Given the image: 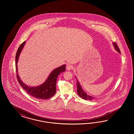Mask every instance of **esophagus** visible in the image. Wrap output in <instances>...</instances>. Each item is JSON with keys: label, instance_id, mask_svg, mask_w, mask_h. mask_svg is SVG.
<instances>
[{"label": "esophagus", "instance_id": "34e87169", "mask_svg": "<svg viewBox=\"0 0 134 134\" xmlns=\"http://www.w3.org/2000/svg\"><path fill=\"white\" fill-rule=\"evenodd\" d=\"M73 65H67V66H66V69H67V70H72V69H73Z\"/></svg>", "mask_w": 134, "mask_h": 134}]
</instances>
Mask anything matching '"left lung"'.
Returning a JSON list of instances; mask_svg holds the SVG:
<instances>
[{"label": "left lung", "mask_w": 134, "mask_h": 134, "mask_svg": "<svg viewBox=\"0 0 134 134\" xmlns=\"http://www.w3.org/2000/svg\"><path fill=\"white\" fill-rule=\"evenodd\" d=\"M113 45H114V48L116 49V51H118V53H120V49H119V48H118V45L116 44V43L114 42V43H113ZM77 92L78 95H79V96L80 97H81L82 99H85V100H86L91 101V100H92L93 99H94L95 97H92L91 96H89V95H87V94L85 92V91L81 88V86L80 85L79 82L77 81Z\"/></svg>", "instance_id": "left-lung-1"}]
</instances>
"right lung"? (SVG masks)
<instances>
[{
  "instance_id": "1",
  "label": "right lung",
  "mask_w": 134,
  "mask_h": 134,
  "mask_svg": "<svg viewBox=\"0 0 134 134\" xmlns=\"http://www.w3.org/2000/svg\"><path fill=\"white\" fill-rule=\"evenodd\" d=\"M25 41L20 46L18 49L16 55V77L21 87L26 91L27 93L38 99L46 100L53 97L56 92V83L57 80L58 75L65 71L66 65H63L56 69L53 70L49 75V77L42 85L36 87H30L25 85L18 75L17 63L19 59L21 50L24 47Z\"/></svg>"
}]
</instances>
